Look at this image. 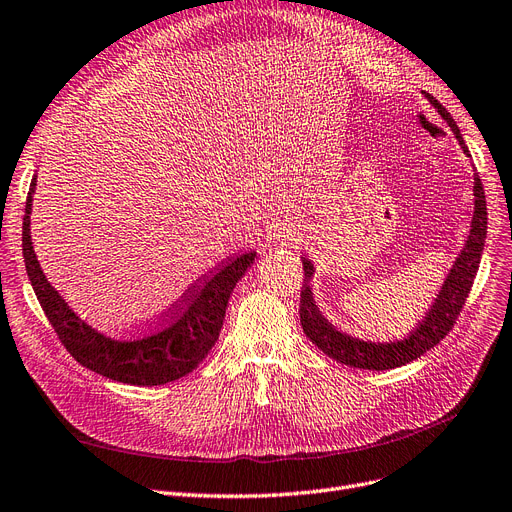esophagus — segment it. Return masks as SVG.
<instances>
[{"instance_id": "obj_1", "label": "esophagus", "mask_w": 512, "mask_h": 512, "mask_svg": "<svg viewBox=\"0 0 512 512\" xmlns=\"http://www.w3.org/2000/svg\"><path fill=\"white\" fill-rule=\"evenodd\" d=\"M273 239L275 241H279V243H290V241H296V233L292 231V229H277L275 233H273Z\"/></svg>"}]
</instances>
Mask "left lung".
<instances>
[{"label": "left lung", "mask_w": 512, "mask_h": 512, "mask_svg": "<svg viewBox=\"0 0 512 512\" xmlns=\"http://www.w3.org/2000/svg\"><path fill=\"white\" fill-rule=\"evenodd\" d=\"M426 98L431 100V105L437 109L443 121H447V126L452 128L462 151L468 155V147L464 145V138L452 115H449L441 102H437L431 94H426ZM473 195H475V212H473V220H470V231H468L464 248L458 254L447 279L443 281L441 292L437 294L426 317L416 325V330H412V334L403 340H397V342L367 340L365 342L349 334L338 332L336 327L317 309L311 285H309V281L313 279L315 267L309 258H302L304 285L300 290V323H302L304 334L311 338V342L317 346V349L344 365L359 367V370L382 372V370H393V367L410 363L420 355H424L426 351H431L435 344H439L447 336V332L452 330L462 311V306L470 294V288H473V281L479 271V262L483 254L485 235H487V208H485V193H483L481 178L477 174H475Z\"/></svg>", "instance_id": "obj_1"}]
</instances>
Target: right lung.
I'll return each instance as SVG.
<instances>
[{
	"mask_svg": "<svg viewBox=\"0 0 512 512\" xmlns=\"http://www.w3.org/2000/svg\"><path fill=\"white\" fill-rule=\"evenodd\" d=\"M35 178L27 195L23 218V256L35 296L52 323L54 332L71 357L88 370L126 384L157 386L174 382L193 372L216 344L227 313L231 292L243 273L250 269L256 252H245L222 262L216 271L197 279L176 309L155 330L115 338L107 336L84 319H79L50 281L46 279L31 243V206Z\"/></svg>",
	"mask_w": 512,
	"mask_h": 512,
	"instance_id": "add662e5",
	"label": "right lung"
}]
</instances>
